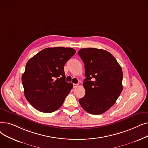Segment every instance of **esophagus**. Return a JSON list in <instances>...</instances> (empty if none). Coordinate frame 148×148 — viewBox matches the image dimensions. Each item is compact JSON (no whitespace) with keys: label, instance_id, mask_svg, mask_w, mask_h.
<instances>
[{"label":"esophagus","instance_id":"1","mask_svg":"<svg viewBox=\"0 0 148 148\" xmlns=\"http://www.w3.org/2000/svg\"><path fill=\"white\" fill-rule=\"evenodd\" d=\"M78 86H79V84H75V83H74V84H73V88H77Z\"/></svg>","mask_w":148,"mask_h":148}]
</instances>
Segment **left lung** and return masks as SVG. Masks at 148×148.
I'll list each match as a JSON object with an SVG mask.
<instances>
[{
	"mask_svg": "<svg viewBox=\"0 0 148 148\" xmlns=\"http://www.w3.org/2000/svg\"><path fill=\"white\" fill-rule=\"evenodd\" d=\"M78 54L85 64L86 77L83 83L85 95L79 100L80 104L89 114L104 113L114 105L123 89L121 68L103 49L82 48Z\"/></svg>",
	"mask_w": 148,
	"mask_h": 148,
	"instance_id": "obj_1",
	"label": "left lung"
}]
</instances>
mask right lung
Segmentation results:
<instances>
[{
    "instance_id": "obj_1",
    "label": "right lung",
    "mask_w": 148,
    "mask_h": 148,
    "mask_svg": "<svg viewBox=\"0 0 148 148\" xmlns=\"http://www.w3.org/2000/svg\"><path fill=\"white\" fill-rule=\"evenodd\" d=\"M75 52L71 48H48L28 61L22 76L24 94L38 111L53 112L63 103L73 88L65 81L64 65Z\"/></svg>"
}]
</instances>
